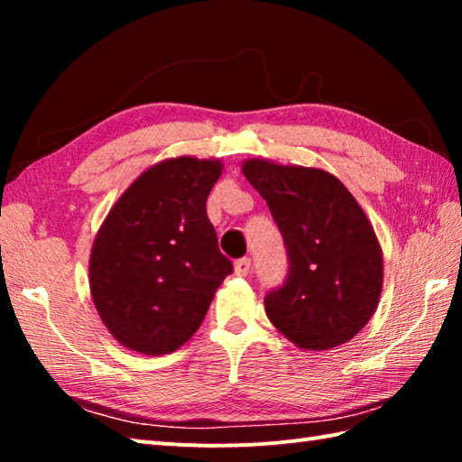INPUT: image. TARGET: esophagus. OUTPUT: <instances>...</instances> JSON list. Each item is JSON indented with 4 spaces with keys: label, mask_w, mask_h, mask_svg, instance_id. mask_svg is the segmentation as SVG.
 Instances as JSON below:
<instances>
[{
    "label": "esophagus",
    "mask_w": 462,
    "mask_h": 462,
    "mask_svg": "<svg viewBox=\"0 0 462 462\" xmlns=\"http://www.w3.org/2000/svg\"><path fill=\"white\" fill-rule=\"evenodd\" d=\"M250 270H252V262H250V258H240V260L234 262V273H236V276L246 278L248 273H250Z\"/></svg>",
    "instance_id": "1"
}]
</instances>
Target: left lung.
<instances>
[{"label": "left lung", "mask_w": 462, "mask_h": 462, "mask_svg": "<svg viewBox=\"0 0 462 462\" xmlns=\"http://www.w3.org/2000/svg\"><path fill=\"white\" fill-rule=\"evenodd\" d=\"M242 172L270 206L288 248V278L263 306L300 349L343 346L367 326L383 290V252L359 202L337 176L248 159Z\"/></svg>", "instance_id": "obj_1"}]
</instances>
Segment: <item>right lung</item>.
Here are the masks:
<instances>
[{"mask_svg": "<svg viewBox=\"0 0 462 462\" xmlns=\"http://www.w3.org/2000/svg\"><path fill=\"white\" fill-rule=\"evenodd\" d=\"M224 164L184 154L152 164L126 189L97 232L91 298L123 347L166 356L184 346L232 273L206 199Z\"/></svg>", "mask_w": 462, "mask_h": 462, "instance_id": "right-lung-1", "label": "right lung"}]
</instances>
